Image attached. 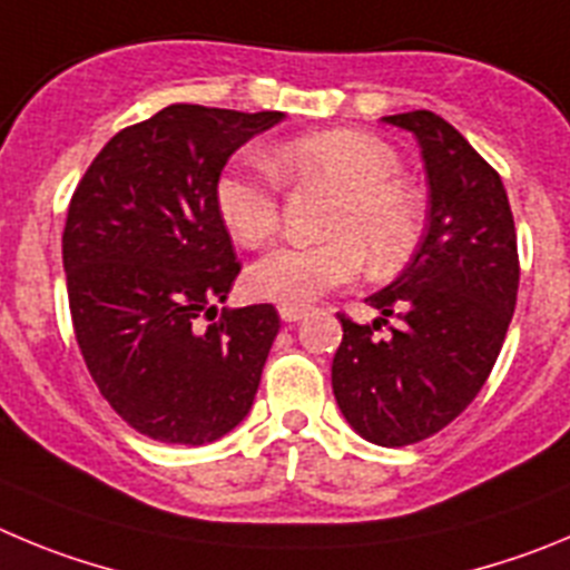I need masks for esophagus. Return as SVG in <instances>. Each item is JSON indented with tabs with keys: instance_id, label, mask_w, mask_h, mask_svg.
Segmentation results:
<instances>
[{
	"instance_id": "1",
	"label": "esophagus",
	"mask_w": 570,
	"mask_h": 570,
	"mask_svg": "<svg viewBox=\"0 0 570 570\" xmlns=\"http://www.w3.org/2000/svg\"><path fill=\"white\" fill-rule=\"evenodd\" d=\"M278 315H281V321H286V323H295V321H301V317L306 315V306H281L278 309Z\"/></svg>"
}]
</instances>
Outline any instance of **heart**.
I'll return each instance as SVG.
<instances>
[{
	"label": "heart",
	"instance_id": "b5f03b06",
	"mask_svg": "<svg viewBox=\"0 0 570 570\" xmlns=\"http://www.w3.org/2000/svg\"><path fill=\"white\" fill-rule=\"evenodd\" d=\"M264 164H233L213 189L215 213L240 247H261L278 233L281 178L335 189L317 244H289L266 253L247 273L258 297L306 306L361 273L389 275L417 249L425 207L412 181L400 176L397 150L366 130H321L273 147Z\"/></svg>",
	"mask_w": 570,
	"mask_h": 570
}]
</instances>
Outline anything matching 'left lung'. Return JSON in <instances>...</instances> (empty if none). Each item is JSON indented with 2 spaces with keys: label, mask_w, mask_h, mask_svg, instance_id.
<instances>
[{
  "label": "left lung",
  "mask_w": 570,
  "mask_h": 570,
  "mask_svg": "<svg viewBox=\"0 0 570 570\" xmlns=\"http://www.w3.org/2000/svg\"><path fill=\"white\" fill-rule=\"evenodd\" d=\"M412 130L429 176V218L409 266L366 297L374 323L341 317L332 392L377 445H412L465 412L500 355L520 286V255L500 173L432 110L386 116ZM399 317L393 337H373Z\"/></svg>",
  "instance_id": "8db88e82"
}]
</instances>
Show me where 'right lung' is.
Here are the masks:
<instances>
[{
    "instance_id": "add662e5",
    "label": "right lung",
    "mask_w": 570,
    "mask_h": 570,
    "mask_svg": "<svg viewBox=\"0 0 570 570\" xmlns=\"http://www.w3.org/2000/svg\"><path fill=\"white\" fill-rule=\"evenodd\" d=\"M284 112L170 105L101 147L61 233L87 372L127 425L204 445L253 409L281 330L273 304L224 309L240 273L213 189L227 158Z\"/></svg>"
}]
</instances>
